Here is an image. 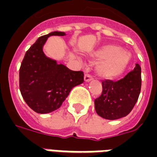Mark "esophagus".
<instances>
[{
  "mask_svg": "<svg viewBox=\"0 0 157 157\" xmlns=\"http://www.w3.org/2000/svg\"><path fill=\"white\" fill-rule=\"evenodd\" d=\"M93 79V76H92L91 74H86L84 75V81L85 82H89V81H91Z\"/></svg>",
  "mask_w": 157,
  "mask_h": 157,
  "instance_id": "1",
  "label": "esophagus"
}]
</instances>
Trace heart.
Masks as SVG:
<instances>
[{
  "label": "heart",
  "mask_w": 157,
  "mask_h": 157,
  "mask_svg": "<svg viewBox=\"0 0 157 157\" xmlns=\"http://www.w3.org/2000/svg\"><path fill=\"white\" fill-rule=\"evenodd\" d=\"M94 59L100 61L97 67L99 76L104 78H115L123 73L130 61V56L122 51L121 47L108 44L100 48L92 55Z\"/></svg>",
  "instance_id": "b5f03b06"
}]
</instances>
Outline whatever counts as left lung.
Wrapping results in <instances>:
<instances>
[{"label":"left lung","mask_w":157,"mask_h":157,"mask_svg":"<svg viewBox=\"0 0 157 157\" xmlns=\"http://www.w3.org/2000/svg\"><path fill=\"white\" fill-rule=\"evenodd\" d=\"M141 66L136 63L134 69L122 79L102 81V94L94 100L97 113L108 120H116L130 113L141 92Z\"/></svg>","instance_id":"1"}]
</instances>
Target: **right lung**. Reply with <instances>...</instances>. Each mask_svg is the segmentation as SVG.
Returning a JSON list of instances; mask_svg holds the SVG:
<instances>
[{"label":"right lung","instance_id":"1","mask_svg":"<svg viewBox=\"0 0 157 157\" xmlns=\"http://www.w3.org/2000/svg\"><path fill=\"white\" fill-rule=\"evenodd\" d=\"M51 35H65L54 31L40 36L25 55L20 68V90L32 110L49 113L60 108L75 86L83 82L82 71H73L44 54L43 46Z\"/></svg>","mask_w":157,"mask_h":157}]
</instances>
